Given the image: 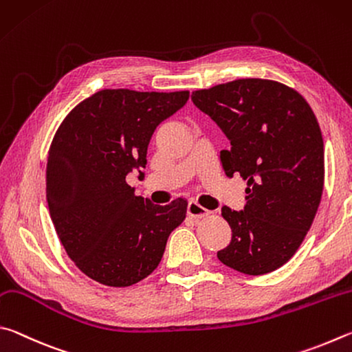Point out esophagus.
Segmentation results:
<instances>
[{
  "instance_id": "obj_1",
  "label": "esophagus",
  "mask_w": 352,
  "mask_h": 352,
  "mask_svg": "<svg viewBox=\"0 0 352 352\" xmlns=\"http://www.w3.org/2000/svg\"><path fill=\"white\" fill-rule=\"evenodd\" d=\"M208 213H210V212H208L207 208H204L202 206H199L198 202H195V201L188 202V206H187V214H188V217H192L195 219H199V218L208 217Z\"/></svg>"
}]
</instances>
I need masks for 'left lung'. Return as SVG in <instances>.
<instances>
[{"instance_id":"obj_1","label":"left lung","mask_w":352,"mask_h":352,"mask_svg":"<svg viewBox=\"0 0 352 352\" xmlns=\"http://www.w3.org/2000/svg\"><path fill=\"white\" fill-rule=\"evenodd\" d=\"M192 100L230 140L221 151L226 175L248 181L244 210L223 207L232 241L219 261L245 275L272 272L298 250L322 199L317 117L303 96L275 80H233L193 91Z\"/></svg>"}]
</instances>
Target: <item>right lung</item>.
I'll return each instance as SVG.
<instances>
[{
  "label": "right lung",
  "instance_id": "add662e5",
  "mask_svg": "<svg viewBox=\"0 0 352 352\" xmlns=\"http://www.w3.org/2000/svg\"><path fill=\"white\" fill-rule=\"evenodd\" d=\"M188 91L102 89L61 122L49 148L46 198L55 232L74 264L100 285L126 287L162 260L187 201L154 206L134 195L126 175L145 168L160 122L181 109Z\"/></svg>",
  "mask_w": 352,
  "mask_h": 352
}]
</instances>
